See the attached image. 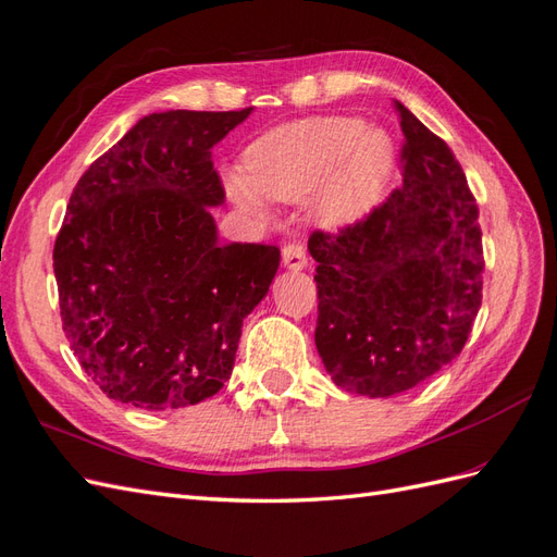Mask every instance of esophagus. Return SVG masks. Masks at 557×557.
<instances>
[{
  "mask_svg": "<svg viewBox=\"0 0 557 557\" xmlns=\"http://www.w3.org/2000/svg\"><path fill=\"white\" fill-rule=\"evenodd\" d=\"M281 255H283V264H286V269L290 271H300L307 267V255L300 243H288V246H283Z\"/></svg>",
  "mask_w": 557,
  "mask_h": 557,
  "instance_id": "34e87169",
  "label": "esophagus"
}]
</instances>
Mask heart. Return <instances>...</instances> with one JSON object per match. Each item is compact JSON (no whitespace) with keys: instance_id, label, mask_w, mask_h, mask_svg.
<instances>
[{"instance_id":"heart-1","label":"heart","mask_w":557,"mask_h":557,"mask_svg":"<svg viewBox=\"0 0 557 557\" xmlns=\"http://www.w3.org/2000/svg\"><path fill=\"white\" fill-rule=\"evenodd\" d=\"M395 158L389 134L366 120L314 117L264 134L248 148V176L228 172L224 182L238 206L260 214L262 196L297 202L317 194L311 216L325 228H347L381 202Z\"/></svg>"}]
</instances>
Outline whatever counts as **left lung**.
Returning a JSON list of instances; mask_svg holds the SVG:
<instances>
[{
    "label": "left lung",
    "instance_id": "obj_1",
    "mask_svg": "<svg viewBox=\"0 0 557 557\" xmlns=\"http://www.w3.org/2000/svg\"><path fill=\"white\" fill-rule=\"evenodd\" d=\"M404 184L341 234L314 232L317 349L366 397L411 389L463 349L482 305V232L451 148L397 103Z\"/></svg>",
    "mask_w": 557,
    "mask_h": 557
}]
</instances>
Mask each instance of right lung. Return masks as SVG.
Segmentation results:
<instances>
[{"instance_id":"add662e5","label":"right lung","mask_w":557,"mask_h":557,"mask_svg":"<svg viewBox=\"0 0 557 557\" xmlns=\"http://www.w3.org/2000/svg\"><path fill=\"white\" fill-rule=\"evenodd\" d=\"M250 113H151L79 176L53 274L67 343L115 401L182 409L234 371L281 262L276 246H222L210 214L224 202L212 146Z\"/></svg>"}]
</instances>
